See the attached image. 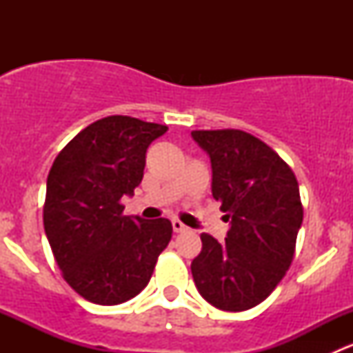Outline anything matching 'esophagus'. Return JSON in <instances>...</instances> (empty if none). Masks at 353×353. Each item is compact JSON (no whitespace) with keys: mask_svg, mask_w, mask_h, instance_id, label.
Wrapping results in <instances>:
<instances>
[{"mask_svg":"<svg viewBox=\"0 0 353 353\" xmlns=\"http://www.w3.org/2000/svg\"><path fill=\"white\" fill-rule=\"evenodd\" d=\"M172 229H174V232H186L188 227L184 225V223L181 222V220L174 219V220H172Z\"/></svg>","mask_w":353,"mask_h":353,"instance_id":"34e87169","label":"esophagus"}]
</instances>
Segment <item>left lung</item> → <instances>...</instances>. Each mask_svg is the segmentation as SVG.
<instances>
[{"label": "left lung", "mask_w": 353, "mask_h": 353, "mask_svg": "<svg viewBox=\"0 0 353 353\" xmlns=\"http://www.w3.org/2000/svg\"><path fill=\"white\" fill-rule=\"evenodd\" d=\"M191 137L210 155L212 194L227 213L225 243L201 234L191 263L206 302L230 312L265 301L285 276L301 229V194L288 163L241 130H199Z\"/></svg>", "instance_id": "1"}]
</instances>
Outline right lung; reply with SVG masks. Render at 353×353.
Returning a JSON list of instances; mask_svg holds the SVG:
<instances>
[{
	"instance_id": "1",
	"label": "right lung",
	"mask_w": 353,
	"mask_h": 353,
	"mask_svg": "<svg viewBox=\"0 0 353 353\" xmlns=\"http://www.w3.org/2000/svg\"><path fill=\"white\" fill-rule=\"evenodd\" d=\"M167 126L108 116L59 152L48 176L44 230L63 279L94 304L116 305L148 285L172 237L167 219L123 215L143 179L145 154Z\"/></svg>"
}]
</instances>
